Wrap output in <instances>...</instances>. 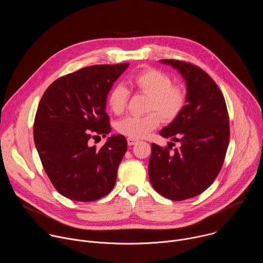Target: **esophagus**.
Wrapping results in <instances>:
<instances>
[{
	"label": "esophagus",
	"instance_id": "1",
	"mask_svg": "<svg viewBox=\"0 0 263 263\" xmlns=\"http://www.w3.org/2000/svg\"><path fill=\"white\" fill-rule=\"evenodd\" d=\"M127 141H128V144H129V145H134V144L137 142V139H135V138H130V137H129V138L127 139Z\"/></svg>",
	"mask_w": 263,
	"mask_h": 263
}]
</instances>
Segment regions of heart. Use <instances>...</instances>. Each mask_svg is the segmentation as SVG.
<instances>
[{"label": "heart", "instance_id": "heart-1", "mask_svg": "<svg viewBox=\"0 0 263 263\" xmlns=\"http://www.w3.org/2000/svg\"><path fill=\"white\" fill-rule=\"evenodd\" d=\"M130 84L140 93L147 96L143 116H129L117 123L119 133L130 138H141L156 129L161 119L175 121L183 111L187 95L182 86L173 84L167 73L154 67L143 68L132 74ZM130 97L129 89L123 84H117L108 95V106L115 115L124 114Z\"/></svg>", "mask_w": 263, "mask_h": 263}]
</instances>
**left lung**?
Returning <instances> with one entry per match:
<instances>
[{
  "mask_svg": "<svg viewBox=\"0 0 263 263\" xmlns=\"http://www.w3.org/2000/svg\"><path fill=\"white\" fill-rule=\"evenodd\" d=\"M177 68L187 88V104L181 115L160 135L179 146L152 143L148 177L154 190L173 201L194 198L213 183L227 153L230 125L224 98L209 74L181 60L162 59Z\"/></svg>",
  "mask_w": 263,
  "mask_h": 263,
  "instance_id": "left-lung-1",
  "label": "left lung"
}]
</instances>
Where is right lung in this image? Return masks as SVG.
I'll list each match as a JSON object with an SVG mask.
<instances>
[{"label": "right lung", "mask_w": 263, "mask_h": 263, "mask_svg": "<svg viewBox=\"0 0 263 263\" xmlns=\"http://www.w3.org/2000/svg\"><path fill=\"white\" fill-rule=\"evenodd\" d=\"M129 63L100 64L58 78L36 111L33 136L43 166L56 191L70 200L97 201L114 189L127 151L123 135L98 148L90 139L110 133L106 99Z\"/></svg>", "instance_id": "obj_1"}]
</instances>
